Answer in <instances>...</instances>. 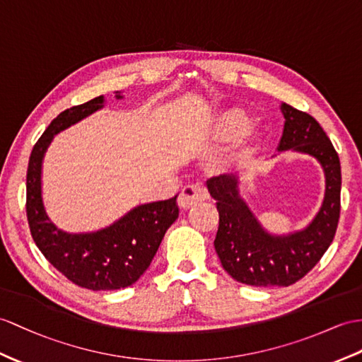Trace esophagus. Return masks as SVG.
I'll list each match as a JSON object with an SVG mask.
<instances>
[{
	"label": "esophagus",
	"mask_w": 362,
	"mask_h": 362,
	"mask_svg": "<svg viewBox=\"0 0 362 362\" xmlns=\"http://www.w3.org/2000/svg\"><path fill=\"white\" fill-rule=\"evenodd\" d=\"M209 198H210L209 192L204 186H202V184H192V186H187L182 189L181 195L178 198V204L182 209H189L192 206H195L197 202L206 201Z\"/></svg>",
	"instance_id": "obj_1"
}]
</instances>
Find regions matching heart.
<instances>
[{"mask_svg": "<svg viewBox=\"0 0 362 362\" xmlns=\"http://www.w3.org/2000/svg\"><path fill=\"white\" fill-rule=\"evenodd\" d=\"M252 126V117L249 112L241 107L226 109L211 119L207 130L202 135H198L197 139L199 144H228L235 143L247 134ZM253 146L247 144L241 148V155H247L252 152Z\"/></svg>", "mask_w": 362, "mask_h": 362, "instance_id": "heart-1", "label": "heart"}]
</instances>
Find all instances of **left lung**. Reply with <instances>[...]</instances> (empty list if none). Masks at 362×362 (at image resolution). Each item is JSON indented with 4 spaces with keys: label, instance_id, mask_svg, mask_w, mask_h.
I'll list each match as a JSON object with an SVG mask.
<instances>
[{
    "label": "left lung",
    "instance_id": "obj_1",
    "mask_svg": "<svg viewBox=\"0 0 362 362\" xmlns=\"http://www.w3.org/2000/svg\"><path fill=\"white\" fill-rule=\"evenodd\" d=\"M286 122L278 151H293L318 160L325 175L324 201L303 230L272 235L240 195L236 175H219L207 189L219 214L215 250L224 270L238 283L287 287L310 272L332 244L341 210V164L329 136L310 115L281 104Z\"/></svg>",
    "mask_w": 362,
    "mask_h": 362
}]
</instances>
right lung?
I'll return each mask as SVG.
<instances>
[{
    "instance_id": "right-lung-1",
    "label": "right lung",
    "mask_w": 362,
    "mask_h": 362,
    "mask_svg": "<svg viewBox=\"0 0 362 362\" xmlns=\"http://www.w3.org/2000/svg\"><path fill=\"white\" fill-rule=\"evenodd\" d=\"M117 98L122 96L117 92ZM104 107V96L74 105L50 122L33 146L28 167L25 211L41 253L74 284L89 290L129 287L151 266L163 238L180 215L176 197L132 209L101 230L67 233L50 221L41 195L42 158L57 134Z\"/></svg>"
}]
</instances>
